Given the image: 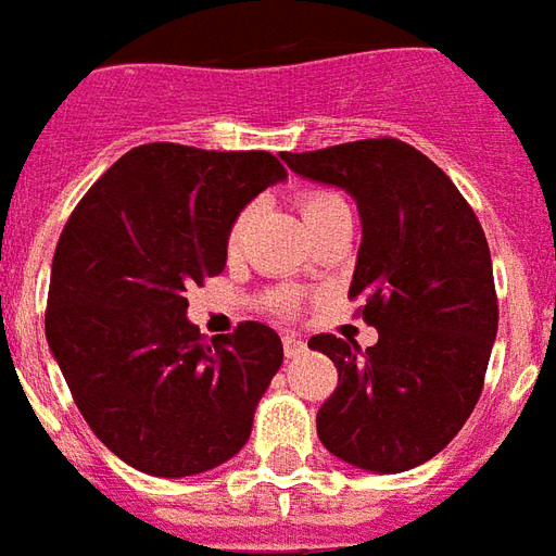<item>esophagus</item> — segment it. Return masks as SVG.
Here are the masks:
<instances>
[{
	"mask_svg": "<svg viewBox=\"0 0 556 556\" xmlns=\"http://www.w3.org/2000/svg\"><path fill=\"white\" fill-rule=\"evenodd\" d=\"M305 352V340L295 338V334H283V355L287 358H299Z\"/></svg>",
	"mask_w": 556,
	"mask_h": 556,
	"instance_id": "obj_1",
	"label": "esophagus"
}]
</instances>
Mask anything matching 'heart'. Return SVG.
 <instances>
[{"label":"heart","instance_id":"1","mask_svg":"<svg viewBox=\"0 0 556 556\" xmlns=\"http://www.w3.org/2000/svg\"><path fill=\"white\" fill-rule=\"evenodd\" d=\"M338 206H346L343 204V198L334 192H328V189H311V192L302 194V213H305L307 222H314L317 216H326V213H331V210H338ZM251 218V210H245V213H239V218L233 222V228H230V242H237L239 237H242V230H245V225H249ZM281 311H293V302L290 299H281Z\"/></svg>","mask_w":556,"mask_h":556}]
</instances>
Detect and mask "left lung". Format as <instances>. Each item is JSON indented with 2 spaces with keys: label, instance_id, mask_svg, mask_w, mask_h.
I'll return each mask as SVG.
<instances>
[{
  "label": "left lung",
  "instance_id": "left-lung-1",
  "mask_svg": "<svg viewBox=\"0 0 556 556\" xmlns=\"http://www.w3.org/2000/svg\"><path fill=\"white\" fill-rule=\"evenodd\" d=\"M287 168L352 194L362 249L350 299L376 346L317 334L338 388L317 415L328 453L372 473L417 468L471 417L497 334L489 242L439 165L396 139L281 153Z\"/></svg>",
  "mask_w": 556,
  "mask_h": 556
}]
</instances>
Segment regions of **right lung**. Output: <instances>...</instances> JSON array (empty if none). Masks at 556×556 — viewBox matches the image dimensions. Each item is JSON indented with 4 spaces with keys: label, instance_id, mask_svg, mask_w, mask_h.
Returning a JSON list of instances; mask_svg holds the SVG:
<instances>
[{
    "label": "right lung",
    "instance_id": "obj_1",
    "mask_svg": "<svg viewBox=\"0 0 556 556\" xmlns=\"http://www.w3.org/2000/svg\"><path fill=\"white\" fill-rule=\"evenodd\" d=\"M281 180L266 150L153 141L124 153L67 218L47 343L88 427L136 471L192 477L249 441L281 338L239 323L204 340L184 293L225 269L237 216Z\"/></svg>",
    "mask_w": 556,
    "mask_h": 556
}]
</instances>
